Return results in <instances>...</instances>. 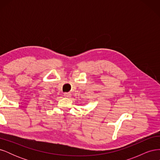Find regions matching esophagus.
Here are the masks:
<instances>
[{
	"label": "esophagus",
	"mask_w": 160,
	"mask_h": 160,
	"mask_svg": "<svg viewBox=\"0 0 160 160\" xmlns=\"http://www.w3.org/2000/svg\"><path fill=\"white\" fill-rule=\"evenodd\" d=\"M64 96L66 97V98H70V97L71 96V93H67V92H66V93H64Z\"/></svg>",
	"instance_id": "esophagus-1"
}]
</instances>
